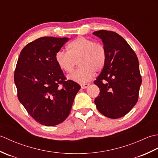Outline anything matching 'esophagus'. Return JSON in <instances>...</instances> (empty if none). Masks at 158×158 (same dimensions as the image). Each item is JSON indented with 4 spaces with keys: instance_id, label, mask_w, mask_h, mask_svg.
I'll use <instances>...</instances> for the list:
<instances>
[{
    "instance_id": "1",
    "label": "esophagus",
    "mask_w": 158,
    "mask_h": 158,
    "mask_svg": "<svg viewBox=\"0 0 158 158\" xmlns=\"http://www.w3.org/2000/svg\"><path fill=\"white\" fill-rule=\"evenodd\" d=\"M89 85V83H83L81 85V87L82 89H86Z\"/></svg>"
}]
</instances>
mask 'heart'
Wrapping results in <instances>:
<instances>
[{
  "label": "heart",
  "instance_id": "1",
  "mask_svg": "<svg viewBox=\"0 0 158 158\" xmlns=\"http://www.w3.org/2000/svg\"><path fill=\"white\" fill-rule=\"evenodd\" d=\"M68 52L60 49L56 52L55 59L57 64L64 71L73 70L79 60L78 69L69 75L73 81L83 83L91 80L95 71L100 72L106 62V50L105 45L93 40L79 36L67 45Z\"/></svg>",
  "mask_w": 158,
  "mask_h": 158
}]
</instances>
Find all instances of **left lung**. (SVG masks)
I'll list each match as a JSON object with an SVG mask.
<instances>
[{
	"instance_id": "1",
	"label": "left lung",
	"mask_w": 158,
	"mask_h": 158,
	"mask_svg": "<svg viewBox=\"0 0 158 158\" xmlns=\"http://www.w3.org/2000/svg\"><path fill=\"white\" fill-rule=\"evenodd\" d=\"M93 34L102 39L107 53L105 65L94 82L100 88L94 102L103 115L119 118L138 101L142 83L139 60L128 43L117 33L101 30Z\"/></svg>"
}]
</instances>
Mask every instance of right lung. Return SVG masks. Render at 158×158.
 Instances as JSON below:
<instances>
[{"mask_svg":"<svg viewBox=\"0 0 158 158\" xmlns=\"http://www.w3.org/2000/svg\"><path fill=\"white\" fill-rule=\"evenodd\" d=\"M69 38L43 36L26 45L20 52L14 73L18 97L28 114L42 125L63 122L70 114L81 88L68 80L57 64L56 52Z\"/></svg>","mask_w":158,"mask_h":158,"instance_id":"1","label":"right lung"}]
</instances>
